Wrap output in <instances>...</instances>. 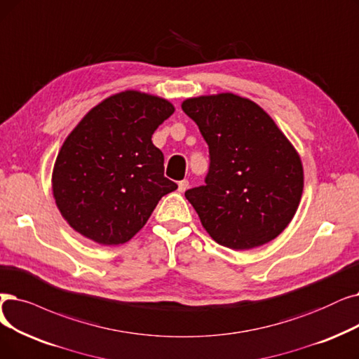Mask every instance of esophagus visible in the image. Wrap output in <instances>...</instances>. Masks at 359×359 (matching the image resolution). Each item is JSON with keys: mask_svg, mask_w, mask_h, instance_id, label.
Returning a JSON list of instances; mask_svg holds the SVG:
<instances>
[{"mask_svg": "<svg viewBox=\"0 0 359 359\" xmlns=\"http://www.w3.org/2000/svg\"><path fill=\"white\" fill-rule=\"evenodd\" d=\"M188 188H189V182L188 180H180L179 182V184H177V191L179 192H184Z\"/></svg>", "mask_w": 359, "mask_h": 359, "instance_id": "1", "label": "esophagus"}]
</instances>
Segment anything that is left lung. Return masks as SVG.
Segmentation results:
<instances>
[{"label":"left lung","mask_w":359,"mask_h":359,"mask_svg":"<svg viewBox=\"0 0 359 359\" xmlns=\"http://www.w3.org/2000/svg\"><path fill=\"white\" fill-rule=\"evenodd\" d=\"M182 110L210 149L205 184L184 192L208 235L246 251L282 233L299 207V154L254 101L231 92L188 98Z\"/></svg>","instance_id":"obj_1"}]
</instances>
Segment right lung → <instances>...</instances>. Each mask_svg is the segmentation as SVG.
Listing matches in <instances>:
<instances>
[{"instance_id": "right-lung-1", "label": "right lung", "mask_w": 359, "mask_h": 359, "mask_svg": "<svg viewBox=\"0 0 359 359\" xmlns=\"http://www.w3.org/2000/svg\"><path fill=\"white\" fill-rule=\"evenodd\" d=\"M173 113L164 98L124 90L79 121L57 155L51 180L57 208L73 230L100 245L124 243L177 189L151 141Z\"/></svg>"}]
</instances>
